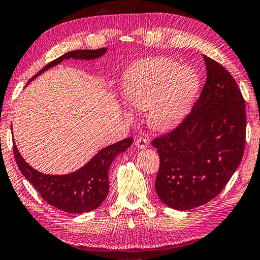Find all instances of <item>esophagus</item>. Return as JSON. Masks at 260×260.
<instances>
[{
  "label": "esophagus",
  "instance_id": "esophagus-1",
  "mask_svg": "<svg viewBox=\"0 0 260 260\" xmlns=\"http://www.w3.org/2000/svg\"><path fill=\"white\" fill-rule=\"evenodd\" d=\"M135 145L139 147V149H146L149 146V142L145 139V137H140L135 141Z\"/></svg>",
  "mask_w": 260,
  "mask_h": 260
}]
</instances>
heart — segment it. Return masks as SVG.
I'll use <instances>...</instances> for the list:
<instances>
[{
  "mask_svg": "<svg viewBox=\"0 0 260 260\" xmlns=\"http://www.w3.org/2000/svg\"><path fill=\"white\" fill-rule=\"evenodd\" d=\"M200 78L189 66L167 57L135 63L124 76L123 96L132 108L147 110V121L156 131L175 128L194 106ZM127 119L133 115L125 113Z\"/></svg>",
  "mask_w": 260,
  "mask_h": 260,
  "instance_id": "1",
  "label": "heart"
}]
</instances>
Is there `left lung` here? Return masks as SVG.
<instances>
[{
    "label": "left lung",
    "mask_w": 260,
    "mask_h": 260,
    "mask_svg": "<svg viewBox=\"0 0 260 260\" xmlns=\"http://www.w3.org/2000/svg\"><path fill=\"white\" fill-rule=\"evenodd\" d=\"M207 78L184 121L152 145L160 156L155 190L179 211L204 205L222 191L242 159L246 105L233 76L203 55Z\"/></svg>",
    "instance_id": "left-lung-1"
}]
</instances>
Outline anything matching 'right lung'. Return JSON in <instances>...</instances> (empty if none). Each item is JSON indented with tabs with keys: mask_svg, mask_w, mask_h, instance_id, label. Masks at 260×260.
I'll return each mask as SVG.
<instances>
[{
	"mask_svg": "<svg viewBox=\"0 0 260 260\" xmlns=\"http://www.w3.org/2000/svg\"><path fill=\"white\" fill-rule=\"evenodd\" d=\"M107 52V48L95 50H73L56 58L39 71L29 80L31 82L39 74L63 62L64 59H95ZM12 129V128H11ZM133 143V139L128 137L115 144L100 150L88 164L74 172L68 175H45L29 166L20 154L17 146L13 144L14 159L20 171L25 177L43 200L58 210L66 213L82 214L99 207L106 200L109 190L108 170L111 162L119 153H123Z\"/></svg>",
	"mask_w": 260,
	"mask_h": 260,
	"instance_id": "add662e5",
	"label": "right lung"
}]
</instances>
